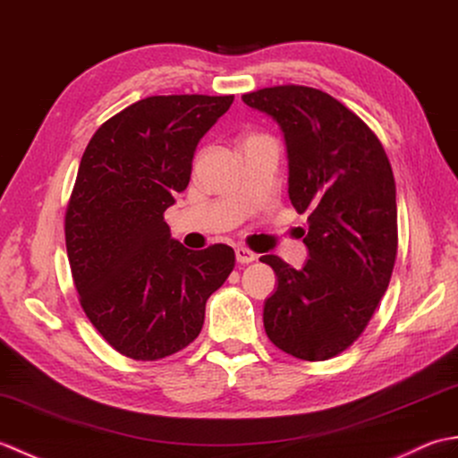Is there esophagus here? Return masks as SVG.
I'll return each instance as SVG.
<instances>
[{
  "mask_svg": "<svg viewBox=\"0 0 458 458\" xmlns=\"http://www.w3.org/2000/svg\"><path fill=\"white\" fill-rule=\"evenodd\" d=\"M236 259H238V264H251V261L258 259V256L254 254V251H250L248 248L238 246L236 248Z\"/></svg>",
  "mask_w": 458,
  "mask_h": 458,
  "instance_id": "esophagus-1",
  "label": "esophagus"
}]
</instances>
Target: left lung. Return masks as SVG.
Returning <instances> with one entry per match:
<instances>
[{"label":"left lung","instance_id":"obj_1","mask_svg":"<svg viewBox=\"0 0 458 458\" xmlns=\"http://www.w3.org/2000/svg\"><path fill=\"white\" fill-rule=\"evenodd\" d=\"M284 133L289 200L309 212L301 269L264 256L277 277L266 299L271 343L301 360H327L362 335L397 254L395 181L372 130L333 96L274 86L242 96Z\"/></svg>","mask_w":458,"mask_h":458}]
</instances>
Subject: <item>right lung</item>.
<instances>
[{"label": "right lung", "mask_w": 458, "mask_h": 458, "mask_svg": "<svg viewBox=\"0 0 458 458\" xmlns=\"http://www.w3.org/2000/svg\"><path fill=\"white\" fill-rule=\"evenodd\" d=\"M232 102L149 96L102 123L82 155L64 220L68 261L86 317L123 356L159 360L189 346L234 269V250L184 248L163 218Z\"/></svg>", "instance_id": "add662e5"}]
</instances>
